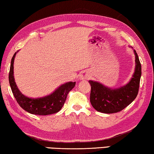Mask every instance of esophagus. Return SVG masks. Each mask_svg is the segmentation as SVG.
I'll use <instances>...</instances> for the list:
<instances>
[{"label":"esophagus","instance_id":"1","mask_svg":"<svg viewBox=\"0 0 154 154\" xmlns=\"http://www.w3.org/2000/svg\"><path fill=\"white\" fill-rule=\"evenodd\" d=\"M88 77H89V75L87 72H82L80 75L79 79L80 80H86L88 79Z\"/></svg>","mask_w":154,"mask_h":154}]
</instances>
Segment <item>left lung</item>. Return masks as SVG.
I'll return each mask as SVG.
<instances>
[{"label": "left lung", "mask_w": 154, "mask_h": 154, "mask_svg": "<svg viewBox=\"0 0 154 154\" xmlns=\"http://www.w3.org/2000/svg\"><path fill=\"white\" fill-rule=\"evenodd\" d=\"M133 50L136 58L135 70L126 85L118 88H111L99 82L89 80L91 85V104L98 112L105 113H117L127 107L136 98L142 72L138 54L135 49Z\"/></svg>", "instance_id": "1"}]
</instances>
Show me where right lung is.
<instances>
[{"mask_svg":"<svg viewBox=\"0 0 154 154\" xmlns=\"http://www.w3.org/2000/svg\"><path fill=\"white\" fill-rule=\"evenodd\" d=\"M14 54L11 61L9 82L16 101L23 109L34 115L47 116L57 113L65 104L67 94L74 88L75 82H68L56 89L52 93L40 98H29L23 94L18 89L14 76V62L16 55Z\"/></svg>","mask_w":154,"mask_h":154,"instance_id":"add662e5","label":"right lung"}]
</instances>
